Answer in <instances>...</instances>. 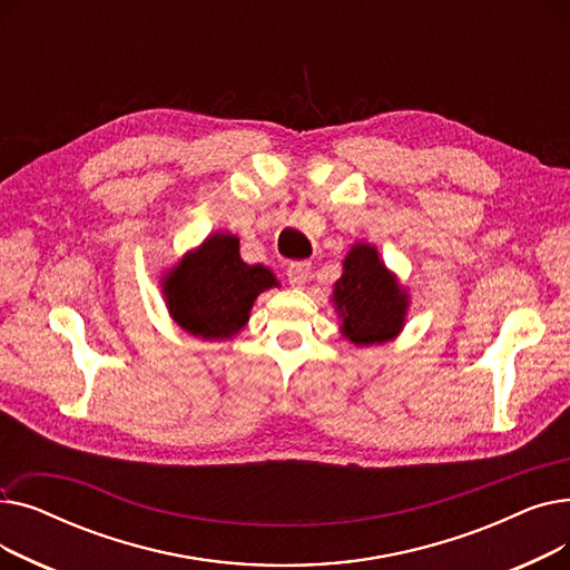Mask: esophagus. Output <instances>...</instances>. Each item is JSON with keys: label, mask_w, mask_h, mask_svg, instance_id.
<instances>
[{"label": "esophagus", "mask_w": 570, "mask_h": 570, "mask_svg": "<svg viewBox=\"0 0 570 570\" xmlns=\"http://www.w3.org/2000/svg\"><path fill=\"white\" fill-rule=\"evenodd\" d=\"M312 275V263L307 261H295L286 267V277L293 288H303Z\"/></svg>", "instance_id": "esophagus-1"}]
</instances>
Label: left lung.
I'll use <instances>...</instances> for the list:
<instances>
[{"label": "left lung", "instance_id": "obj_1", "mask_svg": "<svg viewBox=\"0 0 570 570\" xmlns=\"http://www.w3.org/2000/svg\"><path fill=\"white\" fill-rule=\"evenodd\" d=\"M333 305L342 318V335L355 346H372L402 333L409 293L379 258L374 245L355 243L335 282Z\"/></svg>", "mask_w": 570, "mask_h": 570}]
</instances>
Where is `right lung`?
<instances>
[{"instance_id": "add662e5", "label": "right lung", "mask_w": 570, "mask_h": 570, "mask_svg": "<svg viewBox=\"0 0 570 570\" xmlns=\"http://www.w3.org/2000/svg\"><path fill=\"white\" fill-rule=\"evenodd\" d=\"M279 286L273 269L239 258V239L215 233L187 252L161 279L173 321L203 340H230L245 323L256 297Z\"/></svg>"}]
</instances>
